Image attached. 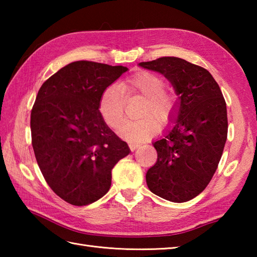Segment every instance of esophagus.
Returning a JSON list of instances; mask_svg holds the SVG:
<instances>
[{
	"instance_id": "1",
	"label": "esophagus",
	"mask_w": 257,
	"mask_h": 257,
	"mask_svg": "<svg viewBox=\"0 0 257 257\" xmlns=\"http://www.w3.org/2000/svg\"><path fill=\"white\" fill-rule=\"evenodd\" d=\"M128 146H129V148H130V150H132V151H135L136 149L138 148V147H140V145L137 144V143H129Z\"/></svg>"
}]
</instances>
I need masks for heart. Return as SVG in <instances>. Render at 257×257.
<instances>
[{
    "instance_id": "obj_1",
    "label": "heart",
    "mask_w": 257,
    "mask_h": 257,
    "mask_svg": "<svg viewBox=\"0 0 257 257\" xmlns=\"http://www.w3.org/2000/svg\"><path fill=\"white\" fill-rule=\"evenodd\" d=\"M166 81L161 76L151 72H139L132 77L116 85L108 86L102 91L98 102V110L103 121L108 127L112 129L118 128L121 124L124 117V100L125 95H139L146 99V103L141 110L144 117L134 121L124 122L119 128V136L130 143L151 138L156 135L158 124H166L171 119L177 108V99L172 95L166 94Z\"/></svg>"
}]
</instances>
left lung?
<instances>
[{"mask_svg": "<svg viewBox=\"0 0 257 257\" xmlns=\"http://www.w3.org/2000/svg\"><path fill=\"white\" fill-rule=\"evenodd\" d=\"M139 66L162 74L178 97L172 127L154 143L158 159L146 174L149 190L171 202L195 198L210 183L227 138L226 103L203 67L179 57H160Z\"/></svg>", "mask_w": 257, "mask_h": 257, "instance_id": "left-lung-1", "label": "left lung"}]
</instances>
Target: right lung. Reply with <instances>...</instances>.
<instances>
[{
	"instance_id": "1",
	"label": "right lung",
	"mask_w": 257,
	"mask_h": 257,
	"mask_svg": "<svg viewBox=\"0 0 257 257\" xmlns=\"http://www.w3.org/2000/svg\"><path fill=\"white\" fill-rule=\"evenodd\" d=\"M127 70L74 62L38 90L31 112L32 146L45 181L70 204L83 206L102 198L110 189L112 168L129 155L128 145L98 110L102 91Z\"/></svg>"
}]
</instances>
